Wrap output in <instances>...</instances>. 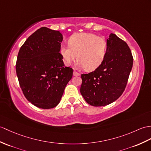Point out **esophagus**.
Here are the masks:
<instances>
[{"mask_svg": "<svg viewBox=\"0 0 151 151\" xmlns=\"http://www.w3.org/2000/svg\"><path fill=\"white\" fill-rule=\"evenodd\" d=\"M80 74L79 73H77L76 71H73V76H80Z\"/></svg>", "mask_w": 151, "mask_h": 151, "instance_id": "34e87169", "label": "esophagus"}]
</instances>
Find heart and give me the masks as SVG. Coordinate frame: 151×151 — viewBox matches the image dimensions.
<instances>
[{"label":"heart","instance_id":"obj_1","mask_svg":"<svg viewBox=\"0 0 151 151\" xmlns=\"http://www.w3.org/2000/svg\"><path fill=\"white\" fill-rule=\"evenodd\" d=\"M69 45H62L60 54L65 64H71L76 58L77 66L86 71H93L101 64L107 50V40L102 37L89 33L73 34Z\"/></svg>","mask_w":151,"mask_h":151}]
</instances>
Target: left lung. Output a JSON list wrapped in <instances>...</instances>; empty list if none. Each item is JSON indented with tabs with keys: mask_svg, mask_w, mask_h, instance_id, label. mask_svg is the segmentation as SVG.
Masks as SVG:
<instances>
[{
	"mask_svg": "<svg viewBox=\"0 0 151 151\" xmlns=\"http://www.w3.org/2000/svg\"><path fill=\"white\" fill-rule=\"evenodd\" d=\"M107 42L101 64L94 71L81 75L80 93L87 103L95 107L107 106L122 95L132 68L133 57L125 42L111 33Z\"/></svg>",
	"mask_w": 151,
	"mask_h": 151,
	"instance_id": "1",
	"label": "left lung"
}]
</instances>
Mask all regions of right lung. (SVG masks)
I'll list each match as a JSON object with an SVG mask.
<instances>
[{
	"instance_id": "obj_1",
	"label": "right lung",
	"mask_w": 151,
	"mask_h": 151,
	"mask_svg": "<svg viewBox=\"0 0 151 151\" xmlns=\"http://www.w3.org/2000/svg\"><path fill=\"white\" fill-rule=\"evenodd\" d=\"M62 34L42 27L27 38L17 56L16 72L20 88L34 106L48 109L59 104L73 69L65 67L60 53Z\"/></svg>"
}]
</instances>
